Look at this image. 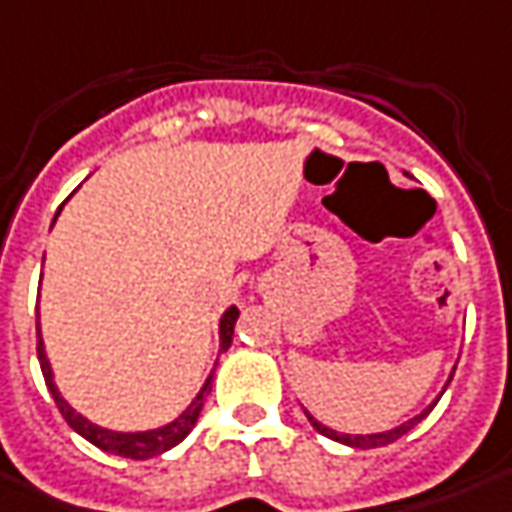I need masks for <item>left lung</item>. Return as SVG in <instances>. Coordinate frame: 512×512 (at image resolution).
<instances>
[{
  "mask_svg": "<svg viewBox=\"0 0 512 512\" xmlns=\"http://www.w3.org/2000/svg\"><path fill=\"white\" fill-rule=\"evenodd\" d=\"M451 375H454V373H451ZM448 381H451V378H448ZM448 381H446V387H448ZM446 387H443V392H446ZM443 392H440V395H443ZM440 395H437V398H434V401H431L429 406H426V409L420 412V415L409 417V420H403L401 426H395V429L375 431V434H344V431L330 429V426H325V423H319V420H316V417L311 415L308 409H305V417H308V423H311V426H314V429L319 431V434H325V437H330V440H336V443H342V446H350V448H381V446H389V443H395V440H398V437H403L406 431L415 429L417 423H420V420H423V417L429 415L431 409L437 406V401H440Z\"/></svg>",
  "mask_w": 512,
  "mask_h": 512,
  "instance_id": "obj_1",
  "label": "left lung"
}]
</instances>
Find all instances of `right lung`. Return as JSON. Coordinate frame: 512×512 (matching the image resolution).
I'll list each match as a JSON object with an SVG mask.
<instances>
[{"instance_id":"obj_1","label":"right lung","mask_w":512,"mask_h":512,"mask_svg":"<svg viewBox=\"0 0 512 512\" xmlns=\"http://www.w3.org/2000/svg\"><path fill=\"white\" fill-rule=\"evenodd\" d=\"M235 322H238V308L229 305L221 322H218V339H221V347L218 353L229 350L232 344V333H235ZM36 336H38V364H41V373H44V381H47V389H50L52 401L55 406L61 409V415L69 423V429L78 431L83 440H89L92 446H97L100 451L106 454H117V457H128V460H151V457H159L165 454L173 446H179L184 437L193 431L196 426L198 415L204 409V401L210 395V384H212V373L207 375L204 387L198 389V395L190 401V406L184 409L182 415L173 417L170 423L165 426H156V429H145V431H117V429H106V426H97L92 423L89 417L81 415L78 409H72V403L66 401L61 395V389L55 384V373H52L50 358H47V347H44V336H41V322H36Z\"/></svg>"}]
</instances>
